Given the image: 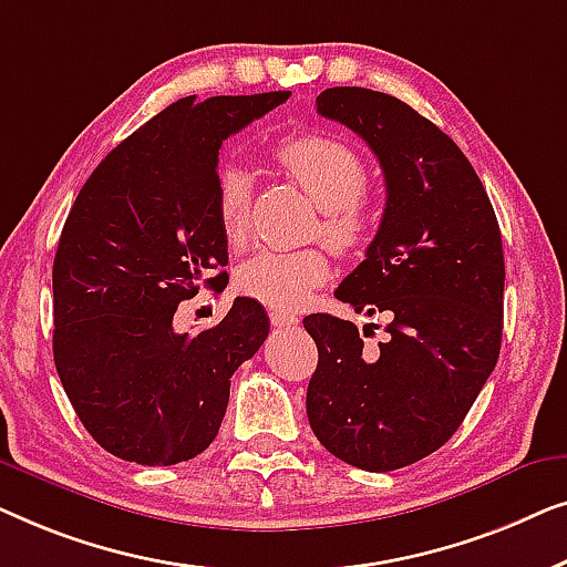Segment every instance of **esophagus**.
I'll list each match as a JSON object with an SVG mask.
<instances>
[{
    "instance_id": "esophagus-1",
    "label": "esophagus",
    "mask_w": 567,
    "mask_h": 567,
    "mask_svg": "<svg viewBox=\"0 0 567 567\" xmlns=\"http://www.w3.org/2000/svg\"><path fill=\"white\" fill-rule=\"evenodd\" d=\"M269 321H272L277 329H290V326H298L300 318L290 313V310H269Z\"/></svg>"
}]
</instances>
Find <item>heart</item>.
I'll use <instances>...</instances> for the list:
<instances>
[{
	"label": "heart",
	"mask_w": 567,
	"mask_h": 567,
	"mask_svg": "<svg viewBox=\"0 0 567 567\" xmlns=\"http://www.w3.org/2000/svg\"><path fill=\"white\" fill-rule=\"evenodd\" d=\"M285 172L326 210L323 236L339 251H354L370 241L372 218L362 203L367 166L354 148L329 135L306 133L285 138L275 148ZM215 218L230 246H244L251 220V179L241 166L220 164L215 174ZM331 275L321 249L259 251L236 275L238 290L275 310L298 308Z\"/></svg>",
	"instance_id": "1"
}]
</instances>
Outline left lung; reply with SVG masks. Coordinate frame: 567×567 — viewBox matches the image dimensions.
<instances>
[{
  "mask_svg": "<svg viewBox=\"0 0 567 567\" xmlns=\"http://www.w3.org/2000/svg\"><path fill=\"white\" fill-rule=\"evenodd\" d=\"M318 115L347 125L385 174V213L364 261L337 287L357 313L385 316V341L352 321L302 318L318 347L306 411L333 457L388 473L457 432L498 362L504 246L473 164L450 135L398 97L331 86Z\"/></svg>",
  "mask_w": 567,
  "mask_h": 567,
  "instance_id": "left-lung-1",
  "label": "left lung"
}]
</instances>
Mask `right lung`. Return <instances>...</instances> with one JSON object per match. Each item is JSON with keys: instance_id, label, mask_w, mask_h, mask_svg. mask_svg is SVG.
<instances>
[{"instance_id": "obj_1", "label": "right lung", "mask_w": 567, "mask_h": 567, "mask_svg": "<svg viewBox=\"0 0 567 567\" xmlns=\"http://www.w3.org/2000/svg\"><path fill=\"white\" fill-rule=\"evenodd\" d=\"M287 97H182L79 189L53 259V362L79 421L115 457L156 467L205 452L230 378L265 344L269 318L254 298L193 337L172 323L182 300L226 282L215 218L223 141Z\"/></svg>"}]
</instances>
